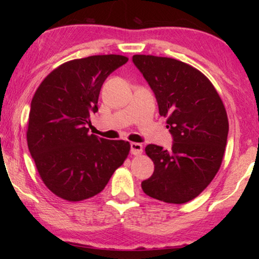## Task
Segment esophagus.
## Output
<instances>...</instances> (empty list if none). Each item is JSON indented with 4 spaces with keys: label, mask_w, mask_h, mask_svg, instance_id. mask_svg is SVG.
Returning a JSON list of instances; mask_svg holds the SVG:
<instances>
[{
    "label": "esophagus",
    "mask_w": 259,
    "mask_h": 259,
    "mask_svg": "<svg viewBox=\"0 0 259 259\" xmlns=\"http://www.w3.org/2000/svg\"><path fill=\"white\" fill-rule=\"evenodd\" d=\"M131 153L133 155H140L143 153V145L139 143H131Z\"/></svg>",
    "instance_id": "esophagus-1"
}]
</instances>
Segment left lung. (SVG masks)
<instances>
[{
	"label": "left lung",
	"instance_id": "obj_1",
	"mask_svg": "<svg viewBox=\"0 0 259 259\" xmlns=\"http://www.w3.org/2000/svg\"><path fill=\"white\" fill-rule=\"evenodd\" d=\"M133 62L154 92L173 137L171 151L152 144L145 148L154 172L141 187L154 199L187 203L206 189L222 165L229 133L224 104L211 81L185 62L154 55H133Z\"/></svg>",
	"mask_w": 259,
	"mask_h": 259
}]
</instances>
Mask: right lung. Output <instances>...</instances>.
Instances as JSON below:
<instances>
[{"label": "right lung", "mask_w": 259, "mask_h": 259, "mask_svg": "<svg viewBox=\"0 0 259 259\" xmlns=\"http://www.w3.org/2000/svg\"><path fill=\"white\" fill-rule=\"evenodd\" d=\"M122 55H93L62 63L35 92L27 128L28 148L45 185L55 196L81 201L100 193L130 153L123 140L88 133L102 83L125 65Z\"/></svg>", "instance_id": "add662e5"}]
</instances>
